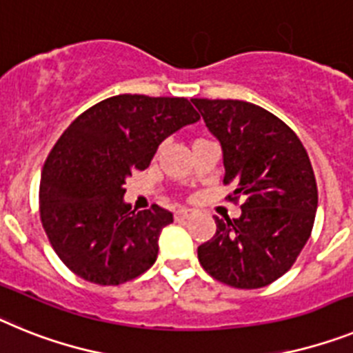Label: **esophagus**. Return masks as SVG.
Returning <instances> with one entry per match:
<instances>
[{
    "label": "esophagus",
    "instance_id": "1",
    "mask_svg": "<svg viewBox=\"0 0 353 353\" xmlns=\"http://www.w3.org/2000/svg\"><path fill=\"white\" fill-rule=\"evenodd\" d=\"M192 216H194V211L192 210H185V208H183V210L176 211V220H186L192 219Z\"/></svg>",
    "mask_w": 353,
    "mask_h": 353
}]
</instances>
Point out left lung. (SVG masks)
Returning <instances> with one entry per match:
<instances>
[{"label":"left lung","mask_w":353,"mask_h":353,"mask_svg":"<svg viewBox=\"0 0 353 353\" xmlns=\"http://www.w3.org/2000/svg\"><path fill=\"white\" fill-rule=\"evenodd\" d=\"M223 151L225 197L241 202L240 219H214L216 232L197 249L220 283L257 290L295 265L311 236L318 186L305 147L268 110L236 99H192Z\"/></svg>","instance_id":"1"}]
</instances>
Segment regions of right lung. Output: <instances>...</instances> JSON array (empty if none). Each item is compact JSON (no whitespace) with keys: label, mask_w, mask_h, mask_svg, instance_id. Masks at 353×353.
Wrapping results in <instances>:
<instances>
[{"label":"right lung","mask_w":353,"mask_h":353,"mask_svg":"<svg viewBox=\"0 0 353 353\" xmlns=\"http://www.w3.org/2000/svg\"><path fill=\"white\" fill-rule=\"evenodd\" d=\"M199 119L185 97L121 94L85 110L63 131L42 168L39 213L72 274L119 286L154 265L158 236L174 216L156 204L131 211L122 201L125 179L151 165L167 137Z\"/></svg>","instance_id":"right-lung-1"}]
</instances>
